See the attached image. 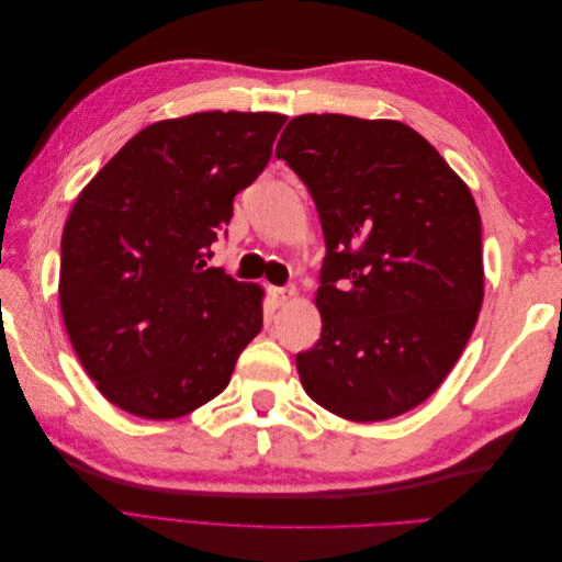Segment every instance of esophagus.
<instances>
[{
    "mask_svg": "<svg viewBox=\"0 0 562 562\" xmlns=\"http://www.w3.org/2000/svg\"><path fill=\"white\" fill-rule=\"evenodd\" d=\"M269 293H271V297H274L279 307H283V304H288L295 297V288H291V285H288V288H269Z\"/></svg>",
    "mask_w": 562,
    "mask_h": 562,
    "instance_id": "1",
    "label": "esophagus"
}]
</instances>
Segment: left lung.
Wrapping results in <instances>:
<instances>
[{
  "label": "left lung",
  "mask_w": 562,
  "mask_h": 562,
  "mask_svg": "<svg viewBox=\"0 0 562 562\" xmlns=\"http://www.w3.org/2000/svg\"><path fill=\"white\" fill-rule=\"evenodd\" d=\"M277 157L307 184L326 239L321 339L297 353L304 391L351 422L413 411L448 378L483 304L469 187L394 119L302 114Z\"/></svg>",
  "instance_id": "8db88e82"
}]
</instances>
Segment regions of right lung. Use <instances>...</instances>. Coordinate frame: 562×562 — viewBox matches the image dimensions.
<instances>
[{"mask_svg": "<svg viewBox=\"0 0 562 562\" xmlns=\"http://www.w3.org/2000/svg\"><path fill=\"white\" fill-rule=\"evenodd\" d=\"M285 119L220 110L166 119L133 135L77 196L60 241V310L112 405L176 419L229 384L262 328L265 291L206 262Z\"/></svg>", "mask_w": 562, "mask_h": 562, "instance_id": "obj_1", "label": "right lung"}]
</instances>
